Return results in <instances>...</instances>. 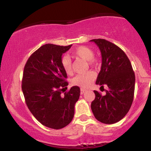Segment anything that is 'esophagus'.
Wrapping results in <instances>:
<instances>
[{"label": "esophagus", "instance_id": "34e87169", "mask_svg": "<svg viewBox=\"0 0 151 151\" xmlns=\"http://www.w3.org/2000/svg\"><path fill=\"white\" fill-rule=\"evenodd\" d=\"M86 91V89H81V91H80V93L81 94H83V93H84V92H85V91Z\"/></svg>", "mask_w": 151, "mask_h": 151}]
</instances>
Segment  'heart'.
<instances>
[{
	"mask_svg": "<svg viewBox=\"0 0 151 151\" xmlns=\"http://www.w3.org/2000/svg\"><path fill=\"white\" fill-rule=\"evenodd\" d=\"M72 54L77 58L88 61L90 65H93L96 63L94 57V52L91 48L86 46L78 47L72 52ZM61 65L67 74L72 73V65L70 59L67 56H65L61 60ZM96 77V74L92 71L86 72L84 74H79L75 76L72 79V84L81 88H87L91 86L93 81Z\"/></svg>",
	"mask_w": 151,
	"mask_h": 151,
	"instance_id": "1",
	"label": "heart"
}]
</instances>
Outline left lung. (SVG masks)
<instances>
[{"label":"left lung","instance_id":"obj_1","mask_svg":"<svg viewBox=\"0 0 151 151\" xmlns=\"http://www.w3.org/2000/svg\"><path fill=\"white\" fill-rule=\"evenodd\" d=\"M90 41L96 43L101 54V70L96 84L109 87L105 96L93 91L96 97L91 102V111L100 122L115 124L125 116L133 103L134 72L129 59L120 47L104 39Z\"/></svg>","mask_w":151,"mask_h":151}]
</instances>
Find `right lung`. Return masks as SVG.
<instances>
[{"instance_id":"add662e5","label":"right lung","mask_w":151,"mask_h":151,"mask_svg":"<svg viewBox=\"0 0 151 151\" xmlns=\"http://www.w3.org/2000/svg\"><path fill=\"white\" fill-rule=\"evenodd\" d=\"M71 47L44 45L31 55L24 67L22 90L26 104L40 123L53 129H62L72 121L80 96L77 86L62 95L68 85L62 56Z\"/></svg>"}]
</instances>
